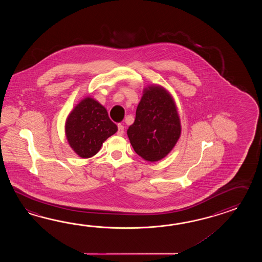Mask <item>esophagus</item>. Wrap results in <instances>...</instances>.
I'll list each match as a JSON object with an SVG mask.
<instances>
[{
  "label": "esophagus",
  "mask_w": 262,
  "mask_h": 262,
  "mask_svg": "<svg viewBox=\"0 0 262 262\" xmlns=\"http://www.w3.org/2000/svg\"><path fill=\"white\" fill-rule=\"evenodd\" d=\"M123 133H124V127H123V125H122V124H118V136H123Z\"/></svg>",
  "instance_id": "34e87169"
}]
</instances>
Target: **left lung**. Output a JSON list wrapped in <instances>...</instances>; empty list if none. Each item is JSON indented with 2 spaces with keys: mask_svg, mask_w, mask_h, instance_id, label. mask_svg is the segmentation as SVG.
Segmentation results:
<instances>
[{
  "mask_svg": "<svg viewBox=\"0 0 262 262\" xmlns=\"http://www.w3.org/2000/svg\"><path fill=\"white\" fill-rule=\"evenodd\" d=\"M181 131L180 116L171 95L160 85L145 88L135 122L127 129L134 150L146 161H159L174 148Z\"/></svg>",
  "mask_w": 262,
  "mask_h": 262,
  "instance_id": "1",
  "label": "left lung"
}]
</instances>
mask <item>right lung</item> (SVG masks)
Returning <instances> with one entry per match:
<instances>
[{
    "label": "right lung",
    "mask_w": 262,
    "mask_h": 262,
    "mask_svg": "<svg viewBox=\"0 0 262 262\" xmlns=\"http://www.w3.org/2000/svg\"><path fill=\"white\" fill-rule=\"evenodd\" d=\"M66 136L72 150L81 158L95 156L104 141L118 131L105 106L85 97L73 108L66 121Z\"/></svg>",
    "instance_id": "add662e5"
}]
</instances>
